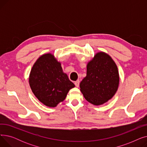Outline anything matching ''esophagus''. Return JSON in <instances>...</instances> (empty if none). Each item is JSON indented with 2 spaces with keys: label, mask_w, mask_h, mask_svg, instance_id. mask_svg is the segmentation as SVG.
Instances as JSON below:
<instances>
[{
  "label": "esophagus",
  "mask_w": 147,
  "mask_h": 147,
  "mask_svg": "<svg viewBox=\"0 0 147 147\" xmlns=\"http://www.w3.org/2000/svg\"><path fill=\"white\" fill-rule=\"evenodd\" d=\"M74 84H75V85H76V87L79 88V84H80V81H79V80L76 81V82H74Z\"/></svg>",
  "instance_id": "34e87169"
}]
</instances>
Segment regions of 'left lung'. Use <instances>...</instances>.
Segmentation results:
<instances>
[{"label": "left lung", "mask_w": 147, "mask_h": 147, "mask_svg": "<svg viewBox=\"0 0 147 147\" xmlns=\"http://www.w3.org/2000/svg\"><path fill=\"white\" fill-rule=\"evenodd\" d=\"M119 74L116 64L105 52H97L87 64L86 76L80 82L84 98L95 105L104 104L117 91Z\"/></svg>", "instance_id": "8db88e82"}]
</instances>
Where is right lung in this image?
Listing matches in <instances>:
<instances>
[{
	"instance_id": "1",
	"label": "right lung",
	"mask_w": 147,
	"mask_h": 147,
	"mask_svg": "<svg viewBox=\"0 0 147 147\" xmlns=\"http://www.w3.org/2000/svg\"><path fill=\"white\" fill-rule=\"evenodd\" d=\"M28 82L38 101L52 108L63 102L68 91L75 87L63 72L60 62L51 53H45L36 60L31 69Z\"/></svg>"
}]
</instances>
